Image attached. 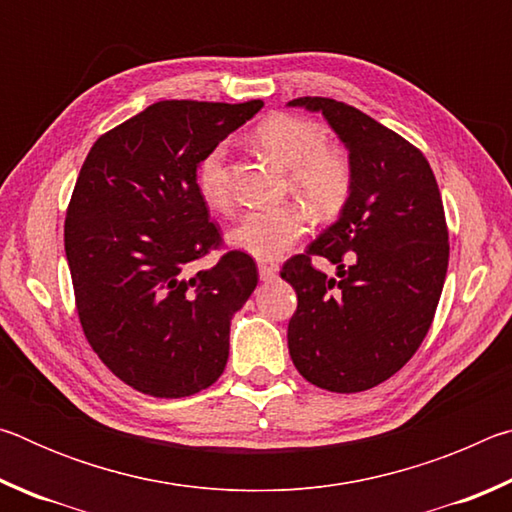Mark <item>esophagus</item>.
Segmentation results:
<instances>
[{
	"label": "esophagus",
	"instance_id": "34e87169",
	"mask_svg": "<svg viewBox=\"0 0 512 512\" xmlns=\"http://www.w3.org/2000/svg\"><path fill=\"white\" fill-rule=\"evenodd\" d=\"M277 277V266L273 264H259V280L273 282Z\"/></svg>",
	"mask_w": 512,
	"mask_h": 512
}]
</instances>
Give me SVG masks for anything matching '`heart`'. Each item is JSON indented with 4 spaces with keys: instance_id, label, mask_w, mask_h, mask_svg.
Listing matches in <instances>:
<instances>
[{
    "instance_id": "1",
    "label": "heart",
    "mask_w": 512,
    "mask_h": 512,
    "mask_svg": "<svg viewBox=\"0 0 512 512\" xmlns=\"http://www.w3.org/2000/svg\"><path fill=\"white\" fill-rule=\"evenodd\" d=\"M255 142L268 158L289 171V187L311 210L329 216L339 212L350 196L352 169L341 151L329 149L323 126L316 121L273 115L255 128ZM225 144L203 155L196 169V189L212 210H223L230 201L225 173ZM307 214L298 205L250 210L228 232V244L255 259L273 262L289 253L305 235Z\"/></svg>"
}]
</instances>
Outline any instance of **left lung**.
Returning <instances> with one entry per match:
<instances>
[{"instance_id":"1","label":"left lung","mask_w":512,"mask_h":512,"mask_svg":"<svg viewBox=\"0 0 512 512\" xmlns=\"http://www.w3.org/2000/svg\"><path fill=\"white\" fill-rule=\"evenodd\" d=\"M287 106L320 112L352 169L339 219L282 266L298 296L289 352L318 388L368 391L413 357L431 327L449 262L443 201L424 155L366 112L323 97ZM314 254L337 266L336 278L310 266Z\"/></svg>"}]
</instances>
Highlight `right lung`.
I'll list each match as a JSON object with an SVG mask.
<instances>
[{"instance_id":"right-lung-1","label":"right lung","mask_w":512,"mask_h":512,"mask_svg":"<svg viewBox=\"0 0 512 512\" xmlns=\"http://www.w3.org/2000/svg\"><path fill=\"white\" fill-rule=\"evenodd\" d=\"M264 101H160L101 135L65 219L76 309L92 350L135 391L187 397L228 363L230 320L257 287L239 250L194 277L221 235L196 189L203 155Z\"/></svg>"}]
</instances>
